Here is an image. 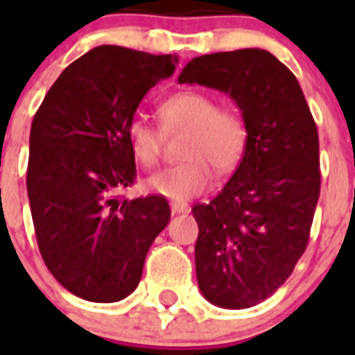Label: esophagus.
Returning a JSON list of instances; mask_svg holds the SVG:
<instances>
[{
    "instance_id": "34e87169",
    "label": "esophagus",
    "mask_w": 355,
    "mask_h": 355,
    "mask_svg": "<svg viewBox=\"0 0 355 355\" xmlns=\"http://www.w3.org/2000/svg\"><path fill=\"white\" fill-rule=\"evenodd\" d=\"M171 211L173 214H186L189 211V206L186 202H171Z\"/></svg>"
}]
</instances>
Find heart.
I'll use <instances>...</instances> for the list:
<instances>
[{
    "label": "heart",
    "mask_w": 355,
    "mask_h": 355,
    "mask_svg": "<svg viewBox=\"0 0 355 355\" xmlns=\"http://www.w3.org/2000/svg\"><path fill=\"white\" fill-rule=\"evenodd\" d=\"M166 132L188 130L182 164L166 167L145 180V189L171 200H188L210 188L214 167L230 173L241 162L247 147V127L239 114L219 108L205 92L184 90L167 97L160 108ZM130 153L144 167H155L164 149V132L149 119L134 116L127 125Z\"/></svg>",
    "instance_id": "heart-1"
}]
</instances>
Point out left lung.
Wrapping results in <instances>:
<instances>
[{
    "instance_id": "left-lung-1",
    "label": "left lung",
    "mask_w": 355,
    "mask_h": 355,
    "mask_svg": "<svg viewBox=\"0 0 355 355\" xmlns=\"http://www.w3.org/2000/svg\"><path fill=\"white\" fill-rule=\"evenodd\" d=\"M178 83L228 94L247 127L232 178L191 211L200 293L219 308H252L291 276L308 247L320 193L317 125L297 77L265 49L197 57Z\"/></svg>"
}]
</instances>
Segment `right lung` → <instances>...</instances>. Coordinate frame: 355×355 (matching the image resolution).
<instances>
[{
  "label": "right lung",
  "mask_w": 355,
  "mask_h": 355,
  "mask_svg": "<svg viewBox=\"0 0 355 355\" xmlns=\"http://www.w3.org/2000/svg\"><path fill=\"white\" fill-rule=\"evenodd\" d=\"M177 62L175 55L94 47L60 73L31 125L27 195L38 248L58 284L90 302H118L138 287L145 256L171 217L162 195L116 193L136 178L128 121Z\"/></svg>",
  "instance_id": "add662e5"
}]
</instances>
